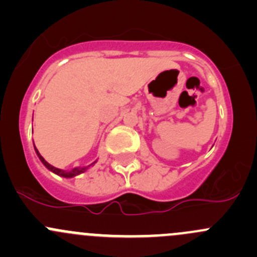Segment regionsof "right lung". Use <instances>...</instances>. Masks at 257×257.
I'll return each instance as SVG.
<instances>
[{
    "label": "right lung",
    "instance_id": "obj_1",
    "mask_svg": "<svg viewBox=\"0 0 257 257\" xmlns=\"http://www.w3.org/2000/svg\"><path fill=\"white\" fill-rule=\"evenodd\" d=\"M35 150H36V154H37V157L40 158V160H41V162H42V164L45 165V167L47 168L48 170H51L52 173H54V174L59 175V177H62V178H74V177H77V175H79V174H82V173H84L85 170L88 169V168L92 167V165L95 163V162L92 163V164L88 165V167H83V168L77 167V168H73V169H71V170H62V169H58V168L53 167V165H51V164H49V163L46 162L45 158H43L42 155L40 154V152H38L37 148H36V147H35Z\"/></svg>",
    "mask_w": 257,
    "mask_h": 257
}]
</instances>
